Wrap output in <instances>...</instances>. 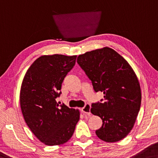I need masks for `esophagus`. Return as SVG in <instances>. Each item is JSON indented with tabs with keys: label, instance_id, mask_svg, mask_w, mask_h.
Listing matches in <instances>:
<instances>
[{
	"label": "esophagus",
	"instance_id": "esophagus-1",
	"mask_svg": "<svg viewBox=\"0 0 158 158\" xmlns=\"http://www.w3.org/2000/svg\"><path fill=\"white\" fill-rule=\"evenodd\" d=\"M81 112L85 115H91V105L87 103L85 106L81 108Z\"/></svg>",
	"mask_w": 158,
	"mask_h": 158
}]
</instances>
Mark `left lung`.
Returning <instances> with one entry per match:
<instances>
[{"label": "left lung", "mask_w": 158, "mask_h": 158, "mask_svg": "<svg viewBox=\"0 0 158 158\" xmlns=\"http://www.w3.org/2000/svg\"><path fill=\"white\" fill-rule=\"evenodd\" d=\"M77 63L94 91L104 94L103 102L91 105V113L102 120V127L96 131L97 136L108 143L123 139L133 128L141 107V87L134 69L108 47L79 55Z\"/></svg>", "instance_id": "8db88e82"}]
</instances>
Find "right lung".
I'll return each mask as SVG.
<instances>
[{"instance_id": "right-lung-1", "label": "right lung", "mask_w": 158, "mask_h": 158, "mask_svg": "<svg viewBox=\"0 0 158 158\" xmlns=\"http://www.w3.org/2000/svg\"><path fill=\"white\" fill-rule=\"evenodd\" d=\"M77 56L55 54L39 57L22 81L19 101L27 126L47 146L68 141L79 122V110L57 103L62 83L75 64Z\"/></svg>"}]
</instances>
